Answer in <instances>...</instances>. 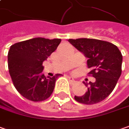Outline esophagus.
Returning a JSON list of instances; mask_svg holds the SVG:
<instances>
[{"instance_id":"1","label":"esophagus","mask_w":129,"mask_h":129,"mask_svg":"<svg viewBox=\"0 0 129 129\" xmlns=\"http://www.w3.org/2000/svg\"><path fill=\"white\" fill-rule=\"evenodd\" d=\"M68 80H69V81L70 82V83H74L75 82V79L73 78V77H70V76H68Z\"/></svg>"}]
</instances>
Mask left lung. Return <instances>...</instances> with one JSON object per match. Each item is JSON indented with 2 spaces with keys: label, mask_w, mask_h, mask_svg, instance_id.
Wrapping results in <instances>:
<instances>
[{
  "label": "left lung",
  "mask_w": 129,
  "mask_h": 129,
  "mask_svg": "<svg viewBox=\"0 0 129 129\" xmlns=\"http://www.w3.org/2000/svg\"><path fill=\"white\" fill-rule=\"evenodd\" d=\"M68 41L88 58V68L91 69L88 75L96 78L93 83L83 82L88 90L83 96H75V100L85 105L99 103L111 93L121 75V52L113 43L96 39H69Z\"/></svg>",
  "instance_id": "8db88e82"
}]
</instances>
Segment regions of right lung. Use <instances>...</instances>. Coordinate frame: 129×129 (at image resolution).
Wrapping results in <instances>:
<instances>
[{
    "label": "right lung",
    "instance_id": "add662e5",
    "mask_svg": "<svg viewBox=\"0 0 129 129\" xmlns=\"http://www.w3.org/2000/svg\"><path fill=\"white\" fill-rule=\"evenodd\" d=\"M61 42V39L35 38L16 43L10 47L8 66L14 86L24 98L44 101L51 95L55 82L61 74L46 77L43 62L46 60Z\"/></svg>",
    "mask_w": 129,
    "mask_h": 129
}]
</instances>
